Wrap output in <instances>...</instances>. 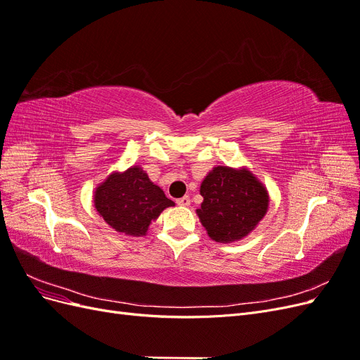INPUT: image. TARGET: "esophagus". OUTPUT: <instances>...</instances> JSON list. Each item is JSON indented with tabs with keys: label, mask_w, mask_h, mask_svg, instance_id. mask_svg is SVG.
<instances>
[{
	"label": "esophagus",
	"mask_w": 360,
	"mask_h": 360,
	"mask_svg": "<svg viewBox=\"0 0 360 360\" xmlns=\"http://www.w3.org/2000/svg\"><path fill=\"white\" fill-rule=\"evenodd\" d=\"M177 204L181 207H188V205H191V198L188 197V195H184V197L177 200Z\"/></svg>",
	"instance_id": "esophagus-1"
}]
</instances>
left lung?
I'll use <instances>...</instances> for the list:
<instances>
[{
    "label": "left lung",
    "mask_w": 360,
    "mask_h": 360,
    "mask_svg": "<svg viewBox=\"0 0 360 360\" xmlns=\"http://www.w3.org/2000/svg\"><path fill=\"white\" fill-rule=\"evenodd\" d=\"M204 198L197 214L214 242L231 243L246 237L269 209V193L248 168L214 167L201 183Z\"/></svg>",
    "instance_id": "1"
}]
</instances>
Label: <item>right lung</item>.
Returning a JSON list of instances; mask_svg holds the SVG:
<instances>
[{
  "mask_svg": "<svg viewBox=\"0 0 360 360\" xmlns=\"http://www.w3.org/2000/svg\"><path fill=\"white\" fill-rule=\"evenodd\" d=\"M174 205L143 168L112 172L94 191V207L103 221L126 236H146L151 221Z\"/></svg>",
  "mask_w": 360,
  "mask_h": 360,
  "instance_id": "add662e5",
  "label": "right lung"
}]
</instances>
